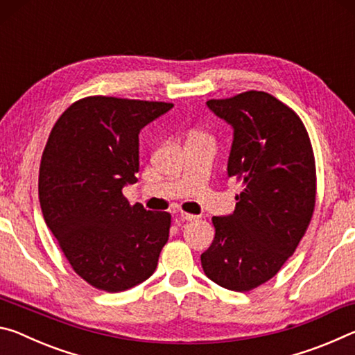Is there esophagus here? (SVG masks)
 Wrapping results in <instances>:
<instances>
[{"instance_id":"obj_1","label":"esophagus","mask_w":355,"mask_h":355,"mask_svg":"<svg viewBox=\"0 0 355 355\" xmlns=\"http://www.w3.org/2000/svg\"><path fill=\"white\" fill-rule=\"evenodd\" d=\"M178 218L182 219V220H186V222H192V220H197V219H199V216H196V214H188V213H180V214H178Z\"/></svg>"}]
</instances>
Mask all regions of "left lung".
Here are the masks:
<instances>
[{"mask_svg": "<svg viewBox=\"0 0 355 355\" xmlns=\"http://www.w3.org/2000/svg\"><path fill=\"white\" fill-rule=\"evenodd\" d=\"M207 106L233 128L227 172L243 191L235 211L213 218L202 268L214 284L249 291L280 271L307 230L316 199L313 150L297 114L266 92Z\"/></svg>", "mask_w": 355, "mask_h": 355, "instance_id": "obj_1", "label": "left lung"}]
</instances>
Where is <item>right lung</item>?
<instances>
[{"instance_id":"add662e5","label":"right lung","mask_w":355,"mask_h":355,"mask_svg":"<svg viewBox=\"0 0 355 355\" xmlns=\"http://www.w3.org/2000/svg\"><path fill=\"white\" fill-rule=\"evenodd\" d=\"M172 103L116 97L75 101L53 127L39 171L40 208L73 271L107 293L155 272L171 214L131 207L122 189L137 182L141 130Z\"/></svg>"}]
</instances>
